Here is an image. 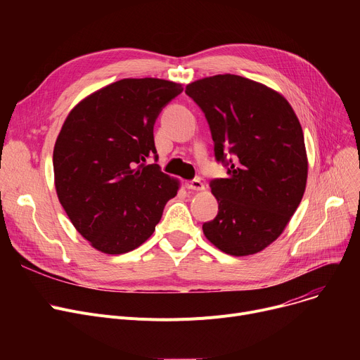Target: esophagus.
Listing matches in <instances>:
<instances>
[{
	"mask_svg": "<svg viewBox=\"0 0 360 360\" xmlns=\"http://www.w3.org/2000/svg\"><path fill=\"white\" fill-rule=\"evenodd\" d=\"M185 186L188 190H194V191H202L204 190V184L200 179H193V181H188L185 184Z\"/></svg>",
	"mask_w": 360,
	"mask_h": 360,
	"instance_id": "1",
	"label": "esophagus"
}]
</instances>
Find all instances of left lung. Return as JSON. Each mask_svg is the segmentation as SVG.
I'll list each match as a JSON object with an SVG mask.
<instances>
[{"label":"left lung","instance_id":"1","mask_svg":"<svg viewBox=\"0 0 360 360\" xmlns=\"http://www.w3.org/2000/svg\"><path fill=\"white\" fill-rule=\"evenodd\" d=\"M185 93L204 112L216 160L228 167V176L210 182L219 213L202 232L226 254H257L285 231L305 193L300 122L278 91L240 75L205 77Z\"/></svg>","mask_w":360,"mask_h":360}]
</instances>
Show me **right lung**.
Returning <instances> with one entry per match:
<instances>
[{"label":"right lung","instance_id":"right-lung-1","mask_svg":"<svg viewBox=\"0 0 360 360\" xmlns=\"http://www.w3.org/2000/svg\"><path fill=\"white\" fill-rule=\"evenodd\" d=\"M182 84L122 79L89 94L68 113L53 147L56 195L77 232L101 252L139 248L155 232L179 181L146 165L153 127Z\"/></svg>","mask_w":360,"mask_h":360}]
</instances>
